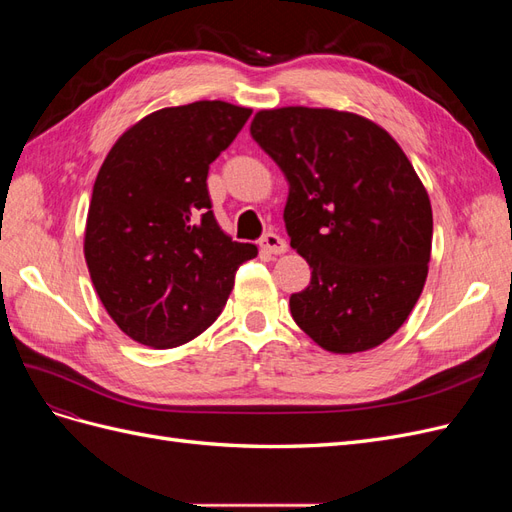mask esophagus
Listing matches in <instances>:
<instances>
[{
  "label": "esophagus",
  "mask_w": 512,
  "mask_h": 512,
  "mask_svg": "<svg viewBox=\"0 0 512 512\" xmlns=\"http://www.w3.org/2000/svg\"><path fill=\"white\" fill-rule=\"evenodd\" d=\"M260 247L267 254H275L277 256V254H284L288 250V243L280 235H277V232H267V235L260 239Z\"/></svg>",
  "instance_id": "34e87169"
}]
</instances>
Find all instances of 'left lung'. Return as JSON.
<instances>
[{
    "label": "left lung",
    "instance_id": "8db88e82",
    "mask_svg": "<svg viewBox=\"0 0 512 512\" xmlns=\"http://www.w3.org/2000/svg\"><path fill=\"white\" fill-rule=\"evenodd\" d=\"M252 138L288 181L284 224L312 282L294 322L337 354L386 342L421 297L431 254L429 196L374 121L333 108L256 113Z\"/></svg>",
    "mask_w": 512,
    "mask_h": 512
}]
</instances>
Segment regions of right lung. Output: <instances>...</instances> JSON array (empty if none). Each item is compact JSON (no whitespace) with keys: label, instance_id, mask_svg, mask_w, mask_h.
Returning a JSON list of instances; mask_svg holds the SVG:
<instances>
[{"label":"right lung","instance_id":"right-lung-1","mask_svg":"<svg viewBox=\"0 0 512 512\" xmlns=\"http://www.w3.org/2000/svg\"><path fill=\"white\" fill-rule=\"evenodd\" d=\"M220 100L162 108L108 151L91 194L85 260L104 309L134 342L175 348L211 327L252 243L213 218L207 175L250 119Z\"/></svg>","mask_w":512,"mask_h":512}]
</instances>
